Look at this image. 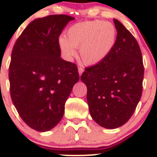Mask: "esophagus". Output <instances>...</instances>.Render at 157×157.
<instances>
[{
	"mask_svg": "<svg viewBox=\"0 0 157 157\" xmlns=\"http://www.w3.org/2000/svg\"><path fill=\"white\" fill-rule=\"evenodd\" d=\"M83 71H84V68H83V67H78V72H79V74H80V76L82 75Z\"/></svg>",
	"mask_w": 157,
	"mask_h": 157,
	"instance_id": "obj_1",
	"label": "esophagus"
}]
</instances>
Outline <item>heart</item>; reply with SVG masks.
<instances>
[{"instance_id": "heart-1", "label": "heart", "mask_w": 157, "mask_h": 157, "mask_svg": "<svg viewBox=\"0 0 157 157\" xmlns=\"http://www.w3.org/2000/svg\"><path fill=\"white\" fill-rule=\"evenodd\" d=\"M117 31L115 26L102 20L74 23L66 31V36L58 39V45L67 59L75 56L80 47V55L86 65H96L109 56L115 47Z\"/></svg>"}]
</instances>
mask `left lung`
I'll list each match as a JSON object with an SVG mask.
<instances>
[{
  "label": "left lung",
  "instance_id": "obj_1",
  "mask_svg": "<svg viewBox=\"0 0 157 157\" xmlns=\"http://www.w3.org/2000/svg\"><path fill=\"white\" fill-rule=\"evenodd\" d=\"M115 47L104 61L86 67L81 75L87 87L90 115L102 127L119 128L131 118L141 97L144 69L135 38L118 20Z\"/></svg>",
  "mask_w": 157,
  "mask_h": 157
}]
</instances>
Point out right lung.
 <instances>
[{
	"mask_svg": "<svg viewBox=\"0 0 157 157\" xmlns=\"http://www.w3.org/2000/svg\"><path fill=\"white\" fill-rule=\"evenodd\" d=\"M74 17L50 15L32 21L16 41L9 67L12 102L33 129L48 131L59 123L73 86L77 65L61 58L58 38Z\"/></svg>",
	"mask_w": 157,
	"mask_h": 157,
	"instance_id": "add662e5",
	"label": "right lung"
}]
</instances>
